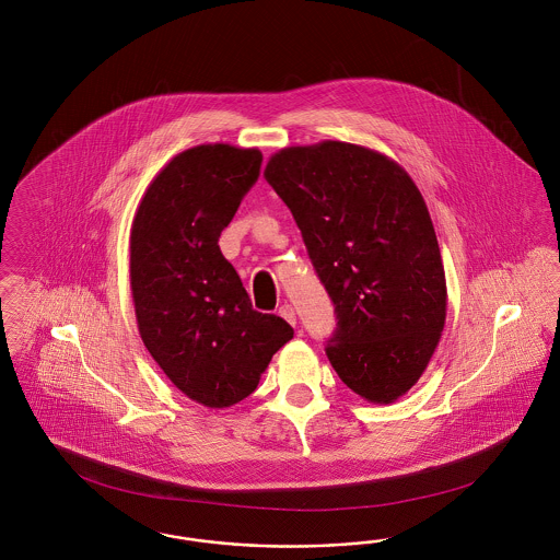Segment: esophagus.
<instances>
[{"instance_id":"34e87169","label":"esophagus","mask_w":560,"mask_h":560,"mask_svg":"<svg viewBox=\"0 0 560 560\" xmlns=\"http://www.w3.org/2000/svg\"><path fill=\"white\" fill-rule=\"evenodd\" d=\"M279 315L288 320L290 325H295V311H293L292 304H283V306L279 308Z\"/></svg>"}]
</instances>
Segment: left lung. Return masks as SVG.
<instances>
[{"mask_svg": "<svg viewBox=\"0 0 560 560\" xmlns=\"http://www.w3.org/2000/svg\"><path fill=\"white\" fill-rule=\"evenodd\" d=\"M265 178L292 210L336 306L331 368L370 402L399 399L427 370L447 315L422 192L397 161L340 140L281 149Z\"/></svg>", "mask_w": 560, "mask_h": 560, "instance_id": "left-lung-1", "label": "left lung"}]
</instances>
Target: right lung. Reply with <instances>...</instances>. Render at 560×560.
I'll list each match as a JSON object with an SVG mask.
<instances>
[{
  "instance_id": "add662e5",
  "label": "right lung",
  "mask_w": 560,
  "mask_h": 560,
  "mask_svg": "<svg viewBox=\"0 0 560 560\" xmlns=\"http://www.w3.org/2000/svg\"><path fill=\"white\" fill-rule=\"evenodd\" d=\"M262 153L215 142L178 153L144 190L130 233L138 331L188 399L212 409L249 397L292 325L252 308L220 252Z\"/></svg>"
}]
</instances>
